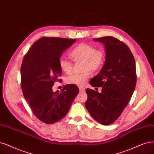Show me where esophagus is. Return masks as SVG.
<instances>
[{"label":"esophagus","instance_id":"34e87169","mask_svg":"<svg viewBox=\"0 0 154 154\" xmlns=\"http://www.w3.org/2000/svg\"><path fill=\"white\" fill-rule=\"evenodd\" d=\"M79 90H80L81 91H84L85 90V89L83 88H79Z\"/></svg>","mask_w":154,"mask_h":154}]
</instances>
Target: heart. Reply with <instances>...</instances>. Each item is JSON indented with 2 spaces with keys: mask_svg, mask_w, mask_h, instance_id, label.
Returning a JSON list of instances; mask_svg holds the SVG:
<instances>
[{
  "mask_svg": "<svg viewBox=\"0 0 154 154\" xmlns=\"http://www.w3.org/2000/svg\"><path fill=\"white\" fill-rule=\"evenodd\" d=\"M73 60L82 61V73L73 74L67 77L66 82L79 87H84L90 75V72H96L103 67L105 61V52L103 49H96L94 45L89 44H79L70 53ZM60 69L66 74L72 72L73 65L72 62L64 57L59 59Z\"/></svg>",
  "mask_w": 154,
  "mask_h": 154,
  "instance_id": "b5f03b06",
  "label": "heart"
}]
</instances>
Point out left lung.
I'll return each instance as SVG.
<instances>
[{"instance_id": "left-lung-1", "label": "left lung", "mask_w": 154, "mask_h": 154, "mask_svg": "<svg viewBox=\"0 0 154 154\" xmlns=\"http://www.w3.org/2000/svg\"><path fill=\"white\" fill-rule=\"evenodd\" d=\"M93 39L104 44L106 59L100 73L90 81L96 89L101 87V92L86 89L85 106L95 121L107 126L120 117L133 94L135 60L129 47L119 39L112 36Z\"/></svg>"}]
</instances>
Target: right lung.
Returning <instances> with one entry per match:
<instances>
[{
  "mask_svg": "<svg viewBox=\"0 0 154 154\" xmlns=\"http://www.w3.org/2000/svg\"><path fill=\"white\" fill-rule=\"evenodd\" d=\"M76 39L42 37L24 56L21 66V86L33 114L48 124L63 118L79 93L77 86L66 84L60 92L53 91L54 83L61 82L59 59Z\"/></svg>",
  "mask_w": 154,
  "mask_h": 154,
  "instance_id": "1",
  "label": "right lung"
}]
</instances>
